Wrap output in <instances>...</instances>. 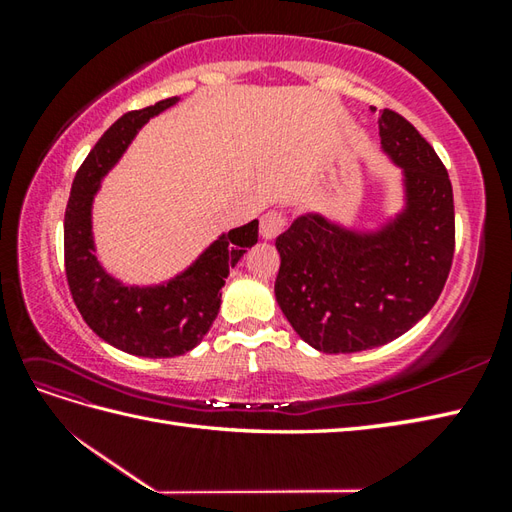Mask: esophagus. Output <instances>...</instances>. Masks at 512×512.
Listing matches in <instances>:
<instances>
[{
    "label": "esophagus",
    "instance_id": "obj_1",
    "mask_svg": "<svg viewBox=\"0 0 512 512\" xmlns=\"http://www.w3.org/2000/svg\"><path fill=\"white\" fill-rule=\"evenodd\" d=\"M288 226V215L284 211H268L259 224V233L264 239H275L279 233H284Z\"/></svg>",
    "mask_w": 512,
    "mask_h": 512
}]
</instances>
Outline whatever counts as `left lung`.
I'll use <instances>...</instances> for the list:
<instances>
[{
    "instance_id": "left-lung-1",
    "label": "left lung",
    "mask_w": 512,
    "mask_h": 512,
    "mask_svg": "<svg viewBox=\"0 0 512 512\" xmlns=\"http://www.w3.org/2000/svg\"><path fill=\"white\" fill-rule=\"evenodd\" d=\"M380 138L405 169L407 209L396 222L358 235L321 215H301L275 242L279 308L325 354L398 339L433 308L453 264V189L442 160L398 112L380 116Z\"/></svg>"
}]
</instances>
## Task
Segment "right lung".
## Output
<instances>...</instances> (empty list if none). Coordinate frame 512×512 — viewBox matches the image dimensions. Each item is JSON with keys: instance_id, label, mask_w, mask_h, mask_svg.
<instances>
[{"instance_id": "add662e5", "label": "right lung", "mask_w": 512, "mask_h": 512, "mask_svg": "<svg viewBox=\"0 0 512 512\" xmlns=\"http://www.w3.org/2000/svg\"><path fill=\"white\" fill-rule=\"evenodd\" d=\"M176 101L173 96L127 112L107 129L76 171L63 220L65 277L83 321L118 350L147 358L180 356L202 341L220 310L228 268L257 242L259 233L257 220L233 228L215 239L189 270L154 288L118 284L96 262L90 213L101 178L123 156L138 129Z\"/></svg>"}]
</instances>
